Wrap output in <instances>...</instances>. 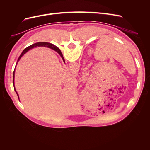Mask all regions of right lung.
<instances>
[{
  "label": "right lung",
  "mask_w": 150,
  "mask_h": 150,
  "mask_svg": "<svg viewBox=\"0 0 150 150\" xmlns=\"http://www.w3.org/2000/svg\"><path fill=\"white\" fill-rule=\"evenodd\" d=\"M36 47H48V48H51V49H52L54 50V51H56L57 52H58L59 54H60V56H61V57L62 58V59H64V58H63V56H62V54H61V52H60L59 50V49H58L56 46H54V44H51V43H49V42H37V43L33 44L30 45V46H29V47H28L27 48H25V49L24 50V51H23V52H22V54H21V56H19V57L18 58V60H17V62H19V61L21 59V58L22 57V56L24 55V54H25L27 52H28V51H29L30 49H33V48ZM57 49H58L57 50ZM17 64H16V66H17ZM15 69H16V67H15ZM14 73H15V69H14V71H13V87H14V90H15V91H16V93H17V94L18 98L19 99V95H18V94H17V91H16V90L15 86H14Z\"/></svg>",
  "instance_id": "obj_1"
}]
</instances>
